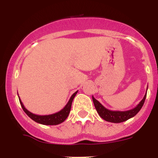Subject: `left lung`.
Instances as JSON below:
<instances>
[{"mask_svg": "<svg viewBox=\"0 0 158 158\" xmlns=\"http://www.w3.org/2000/svg\"><path fill=\"white\" fill-rule=\"evenodd\" d=\"M147 89H146V93L145 94L144 97H143V99L139 102V104L137 105L135 108H132L131 110H126V111L110 110L109 109H107V108H105L99 101L97 100L93 96H92V99H93L94 106H95L97 113L99 114V115L103 119H105L106 121H108V122L110 123H119L128 120V119L135 117L136 114L138 113L139 110L142 108L143 104H144L145 99H146V94H147Z\"/></svg>", "mask_w": 158, "mask_h": 158, "instance_id": "8db88e82", "label": "left lung"}]
</instances>
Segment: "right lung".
<instances>
[{"label": "right lung", "mask_w": 158, "mask_h": 158, "mask_svg": "<svg viewBox=\"0 0 158 158\" xmlns=\"http://www.w3.org/2000/svg\"><path fill=\"white\" fill-rule=\"evenodd\" d=\"M77 92L78 90L76 91L75 93L71 96V97L69 99L68 102L67 103L66 106L63 108V109L56 112L55 114H49V115H37V114L31 113V112L29 111V110L25 108L19 97V98L20 103H21V106L22 107L23 111H24L25 113L27 114V116H28L29 117H30L32 120H34L35 122L42 125H47V126H54V125H55L56 126V125H59L60 124V123L64 122L65 119H67V117H68L70 111V108H71L72 102H73L75 96L77 95ZM18 96H19V94H18Z\"/></svg>", "instance_id": "obj_1"}]
</instances>
